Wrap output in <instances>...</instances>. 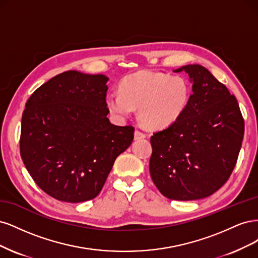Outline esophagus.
I'll return each mask as SVG.
<instances>
[{
  "label": "esophagus",
  "mask_w": 258,
  "mask_h": 258,
  "mask_svg": "<svg viewBox=\"0 0 258 258\" xmlns=\"http://www.w3.org/2000/svg\"><path fill=\"white\" fill-rule=\"evenodd\" d=\"M134 137H135V139H136V140H138V139L146 138V135L144 134V133H141L140 131L136 130V131H135V133H134Z\"/></svg>",
  "instance_id": "1"
}]
</instances>
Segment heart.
Instances as JSON below:
<instances>
[{"mask_svg":"<svg viewBox=\"0 0 258 258\" xmlns=\"http://www.w3.org/2000/svg\"><path fill=\"white\" fill-rule=\"evenodd\" d=\"M119 90L120 93H107L108 109L123 120L138 108L140 122L151 130L165 128L176 122L190 97V87L184 77L148 71L123 78Z\"/></svg>","mask_w":258,"mask_h":258,"instance_id":"obj_1","label":"heart"}]
</instances>
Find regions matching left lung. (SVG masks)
Segmentation results:
<instances>
[{
	"instance_id": "obj_1",
	"label": "left lung",
	"mask_w": 258,
	"mask_h": 258,
	"mask_svg": "<svg viewBox=\"0 0 258 258\" xmlns=\"http://www.w3.org/2000/svg\"><path fill=\"white\" fill-rule=\"evenodd\" d=\"M185 72L193 94L171 125L151 136V178L173 201H195L212 195L234 170L244 134L237 99L206 68L188 64Z\"/></svg>"
}]
</instances>
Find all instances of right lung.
<instances>
[{
	"label": "right lung",
	"instance_id": "1",
	"mask_svg": "<svg viewBox=\"0 0 258 258\" xmlns=\"http://www.w3.org/2000/svg\"><path fill=\"white\" fill-rule=\"evenodd\" d=\"M105 75L68 71L33 93L22 113L20 154L45 193L81 203L101 192L134 127L110 123Z\"/></svg>",
	"mask_w": 258,
	"mask_h": 258
}]
</instances>
